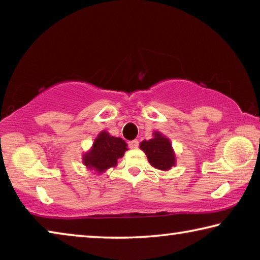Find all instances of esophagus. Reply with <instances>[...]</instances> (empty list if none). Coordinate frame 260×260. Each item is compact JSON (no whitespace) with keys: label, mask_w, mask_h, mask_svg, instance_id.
<instances>
[{"label":"esophagus","mask_w":260,"mask_h":260,"mask_svg":"<svg viewBox=\"0 0 260 260\" xmlns=\"http://www.w3.org/2000/svg\"><path fill=\"white\" fill-rule=\"evenodd\" d=\"M128 146L131 149H136L139 147V141L138 140H133V141H129L128 142Z\"/></svg>","instance_id":"1"}]
</instances>
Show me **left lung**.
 <instances>
[{
    "instance_id": "obj_1",
    "label": "left lung",
    "mask_w": 260,
    "mask_h": 260,
    "mask_svg": "<svg viewBox=\"0 0 260 260\" xmlns=\"http://www.w3.org/2000/svg\"><path fill=\"white\" fill-rule=\"evenodd\" d=\"M140 148L146 152L151 166L161 171H169L175 165V155L170 139L159 132L153 133V138L149 141H142Z\"/></svg>"
}]
</instances>
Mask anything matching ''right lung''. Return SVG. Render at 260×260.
<instances>
[{
	"instance_id": "1",
	"label": "right lung",
	"mask_w": 260,
	"mask_h": 260,
	"mask_svg": "<svg viewBox=\"0 0 260 260\" xmlns=\"http://www.w3.org/2000/svg\"><path fill=\"white\" fill-rule=\"evenodd\" d=\"M127 144L122 139L111 136L108 132H101L95 139L93 147L83 155L82 161L87 169L103 173L117 165V160L124 156Z\"/></svg>"
}]
</instances>
